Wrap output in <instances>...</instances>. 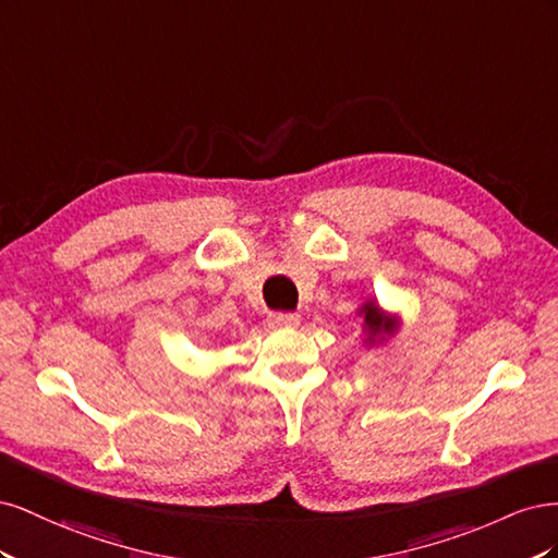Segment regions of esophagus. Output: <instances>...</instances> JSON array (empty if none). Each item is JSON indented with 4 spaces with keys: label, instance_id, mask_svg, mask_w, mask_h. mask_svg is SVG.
<instances>
[{
    "label": "esophagus",
    "instance_id": "esophagus-1",
    "mask_svg": "<svg viewBox=\"0 0 558 558\" xmlns=\"http://www.w3.org/2000/svg\"><path fill=\"white\" fill-rule=\"evenodd\" d=\"M269 324L277 328H295V326H300V314L275 312V314H269Z\"/></svg>",
    "mask_w": 558,
    "mask_h": 558
}]
</instances>
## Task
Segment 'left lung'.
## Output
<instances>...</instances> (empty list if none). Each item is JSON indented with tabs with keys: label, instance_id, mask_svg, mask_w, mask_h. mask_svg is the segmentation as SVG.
Listing matches in <instances>:
<instances>
[{
	"label": "left lung",
	"instance_id": "1",
	"mask_svg": "<svg viewBox=\"0 0 558 558\" xmlns=\"http://www.w3.org/2000/svg\"><path fill=\"white\" fill-rule=\"evenodd\" d=\"M356 314L363 318V332H365L367 347L386 342V337H391L400 328V316L384 312L377 300H365Z\"/></svg>",
	"mask_w": 558,
	"mask_h": 558
}]
</instances>
